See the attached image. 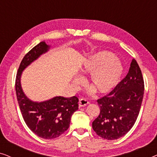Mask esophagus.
<instances>
[{
	"label": "esophagus",
	"mask_w": 157,
	"mask_h": 157,
	"mask_svg": "<svg viewBox=\"0 0 157 157\" xmlns=\"http://www.w3.org/2000/svg\"><path fill=\"white\" fill-rule=\"evenodd\" d=\"M79 106L80 107H83V106H86V105L89 104V101L87 99H86V98H81L79 99Z\"/></svg>",
	"instance_id": "1"
}]
</instances>
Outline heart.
I'll list each match as a JSON object with an SVG mask.
<instances>
[{"instance_id": "obj_1", "label": "heart", "mask_w": 157, "mask_h": 157, "mask_svg": "<svg viewBox=\"0 0 157 157\" xmlns=\"http://www.w3.org/2000/svg\"><path fill=\"white\" fill-rule=\"evenodd\" d=\"M81 72L83 74H91L89 85L96 93L104 94L111 91L119 82L123 66L113 53L103 51L86 59ZM74 82L76 85H81L83 79L77 76Z\"/></svg>"}]
</instances>
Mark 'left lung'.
I'll return each mask as SVG.
<instances>
[{"label":"left lung","instance_id":"obj_1","mask_svg":"<svg viewBox=\"0 0 157 157\" xmlns=\"http://www.w3.org/2000/svg\"><path fill=\"white\" fill-rule=\"evenodd\" d=\"M144 90L141 71L133 59L125 78L110 93L97 100L100 113L92 123L96 134L107 140H114L127 134L139 116Z\"/></svg>","mask_w":157,"mask_h":157}]
</instances>
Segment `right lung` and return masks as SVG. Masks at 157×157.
I'll use <instances>...</instances> for the list:
<instances>
[{
	"mask_svg": "<svg viewBox=\"0 0 157 157\" xmlns=\"http://www.w3.org/2000/svg\"><path fill=\"white\" fill-rule=\"evenodd\" d=\"M48 48L49 46L42 41L29 51L21 62L16 78L17 99L23 119L34 134L45 139L57 138L63 134L69 127L73 113L78 109L76 96H56L38 103L29 99L23 93L21 85L22 71Z\"/></svg>",
	"mask_w": 157,
	"mask_h": 157,
	"instance_id": "1",
	"label": "right lung"
}]
</instances>
